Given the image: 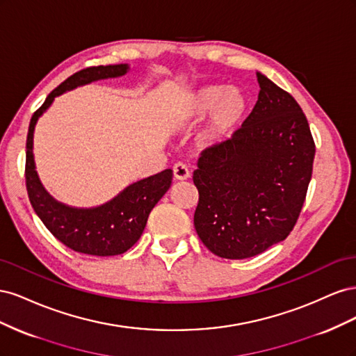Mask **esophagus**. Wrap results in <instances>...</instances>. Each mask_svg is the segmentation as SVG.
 Here are the masks:
<instances>
[{"label": "esophagus", "instance_id": "obj_1", "mask_svg": "<svg viewBox=\"0 0 356 356\" xmlns=\"http://www.w3.org/2000/svg\"><path fill=\"white\" fill-rule=\"evenodd\" d=\"M172 170H174V178L175 179L182 181V179H187L190 177V170L184 163H175L174 169H172Z\"/></svg>", "mask_w": 356, "mask_h": 356}]
</instances>
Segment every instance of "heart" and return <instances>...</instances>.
Wrapping results in <instances>:
<instances>
[{"instance_id": "obj_1", "label": "heart", "mask_w": 356, "mask_h": 356, "mask_svg": "<svg viewBox=\"0 0 356 356\" xmlns=\"http://www.w3.org/2000/svg\"><path fill=\"white\" fill-rule=\"evenodd\" d=\"M248 102L238 88L209 86L200 89L188 101L190 115H207L202 138L207 143L218 144L230 138L238 129L246 114Z\"/></svg>"}]
</instances>
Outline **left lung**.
I'll list each match as a JSON object with an SVG mask.
<instances>
[{"instance_id":"left-lung-1","label":"left lung","mask_w":356,"mask_h":356,"mask_svg":"<svg viewBox=\"0 0 356 356\" xmlns=\"http://www.w3.org/2000/svg\"><path fill=\"white\" fill-rule=\"evenodd\" d=\"M258 101L232 138L204 148L193 182L195 227L208 250L243 260L286 239L303 208L315 157L297 101L257 72Z\"/></svg>"}]
</instances>
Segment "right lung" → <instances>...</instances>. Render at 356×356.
Listing matches in <instances>:
<instances>
[{"label": "right lung", "instance_id": "right-lung-1", "mask_svg": "<svg viewBox=\"0 0 356 356\" xmlns=\"http://www.w3.org/2000/svg\"><path fill=\"white\" fill-rule=\"evenodd\" d=\"M127 70L129 67L126 63L124 65L120 63V65L89 67L75 72L60 83L55 90H51L44 104L31 117L25 165L28 197L49 232L75 252L96 257H110L126 252L141 238L149 212L163 197L172 182V170L165 169L157 175L134 182L113 200L98 208L77 209L56 202L38 179L34 154H32V139H34V129L38 117L49 108L53 99L63 92L101 79L120 77Z\"/></svg>", "mask_w": 356, "mask_h": 356}]
</instances>
